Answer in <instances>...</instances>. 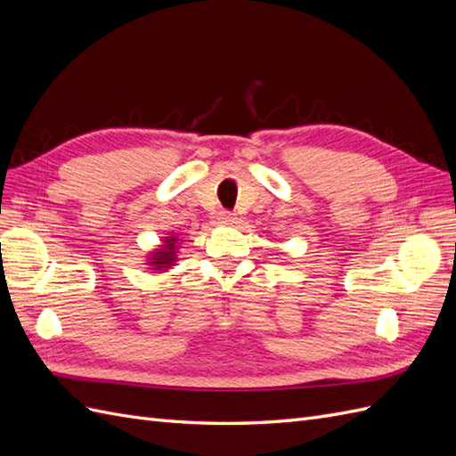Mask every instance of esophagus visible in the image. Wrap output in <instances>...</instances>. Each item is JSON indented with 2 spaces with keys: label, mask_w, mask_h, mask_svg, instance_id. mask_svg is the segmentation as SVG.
<instances>
[{
  "label": "esophagus",
  "mask_w": 456,
  "mask_h": 456,
  "mask_svg": "<svg viewBox=\"0 0 456 456\" xmlns=\"http://www.w3.org/2000/svg\"><path fill=\"white\" fill-rule=\"evenodd\" d=\"M218 220L220 224H236L238 223V215L232 211H220L218 213Z\"/></svg>",
  "instance_id": "esophagus-1"
}]
</instances>
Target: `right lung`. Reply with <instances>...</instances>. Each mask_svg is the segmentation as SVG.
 <instances>
[{"label": "right lung", "instance_id": "1", "mask_svg": "<svg viewBox=\"0 0 456 456\" xmlns=\"http://www.w3.org/2000/svg\"><path fill=\"white\" fill-rule=\"evenodd\" d=\"M175 241H176L175 238L165 240V247H163V249H159V251H156L154 255H151L150 265L156 266V268L173 266V262H175Z\"/></svg>", "mask_w": 456, "mask_h": 456}]
</instances>
